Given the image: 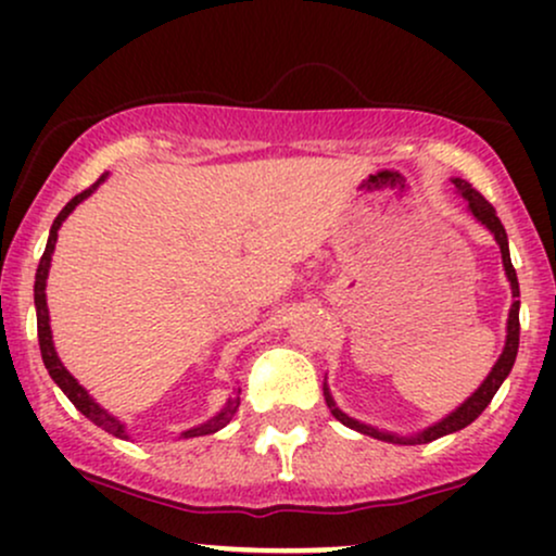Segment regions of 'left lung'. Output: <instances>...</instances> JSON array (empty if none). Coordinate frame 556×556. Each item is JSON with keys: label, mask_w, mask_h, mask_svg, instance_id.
Listing matches in <instances>:
<instances>
[{"label": "left lung", "mask_w": 556, "mask_h": 556, "mask_svg": "<svg viewBox=\"0 0 556 556\" xmlns=\"http://www.w3.org/2000/svg\"><path fill=\"white\" fill-rule=\"evenodd\" d=\"M452 185H455L457 193H460L465 201H468V212L473 214V219L481 222V225L486 227L491 235H494L496 245H500L504 274H507L509 290H513V305H509V314H507V337H504L502 355H500V358H496L494 368H491L486 379L481 381V387H478L468 400L460 402V405H457L455 410L446 413L444 418H439L437 424L426 426V429L418 431V433H407V437H402V433H394V431H387V429H376V426L363 424V420H358V418H350L348 413L340 410V405H337L334 397H331L329 384H327V381H324V400H327L331 416L340 420V424L348 426V429H355V431L366 433V437L381 439V442H392V444H426V442H433V439H439V437H446V433H455V431L465 429V426H470L478 416H481L483 410H486L491 397H494L496 389L502 387V381L507 379L509 371H513L515 358H518V344H520V300L518 298H520V285H518V274H515V269H513V258H509L507 232H504V227H502L500 216H496V212H494V206H491L486 198L478 193L473 185L460 180V177H452Z\"/></svg>", "instance_id": "obj_1"}]
</instances>
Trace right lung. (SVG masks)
Masks as SVG:
<instances>
[{
  "instance_id": "1",
  "label": "right lung",
  "mask_w": 556,
  "mask_h": 556,
  "mask_svg": "<svg viewBox=\"0 0 556 556\" xmlns=\"http://www.w3.org/2000/svg\"><path fill=\"white\" fill-rule=\"evenodd\" d=\"M110 177V172H104V175L96 180L91 188L83 190L73 198V201L67 203L65 208H62L60 214H56L52 229H49V240H47V251H43L41 261H38V269H36V285H34V303H36V321H38V344H41V358H43V366H47L49 376L54 379V384L62 389V392L67 394V400L73 402L75 407L86 416L91 424L99 426V429L114 433V437L119 439H130V433H127V426L125 420H119L117 416H112L110 410H104V407L96 402L91 394H88L86 387H80V381L75 379L73 374L67 371L65 366H62L60 355H56V348H54V340H52V327H49V305H47V279H49V266H52V253H54V245H56V232H60L62 222L67 219L70 214L75 212V206L78 203L86 201L88 195L93 193L96 188H99L101 182ZM240 407V394H235V397H229L225 402V407H222L219 413H216L214 418H208L206 424H198L193 429H185L180 433V439H193V437H206V433H216L219 429H225V426L232 420L235 413H238Z\"/></svg>"
}]
</instances>
